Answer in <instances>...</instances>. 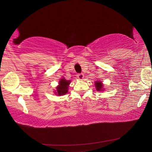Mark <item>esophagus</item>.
I'll list each match as a JSON object with an SVG mask.
<instances>
[{
  "instance_id": "34e87169",
  "label": "esophagus",
  "mask_w": 152,
  "mask_h": 152,
  "mask_svg": "<svg viewBox=\"0 0 152 152\" xmlns=\"http://www.w3.org/2000/svg\"><path fill=\"white\" fill-rule=\"evenodd\" d=\"M77 77H78V78L80 80H82L84 78V74H78Z\"/></svg>"
}]
</instances>
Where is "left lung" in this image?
Segmentation results:
<instances>
[{
	"instance_id": "left-lung-1",
	"label": "left lung",
	"mask_w": 152,
	"mask_h": 152,
	"mask_svg": "<svg viewBox=\"0 0 152 152\" xmlns=\"http://www.w3.org/2000/svg\"><path fill=\"white\" fill-rule=\"evenodd\" d=\"M95 87H96V91H102L103 90V84H102V82L101 81H96L95 82Z\"/></svg>"
}]
</instances>
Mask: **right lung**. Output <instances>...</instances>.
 I'll use <instances>...</instances> for the list:
<instances>
[{
    "mask_svg": "<svg viewBox=\"0 0 152 152\" xmlns=\"http://www.w3.org/2000/svg\"><path fill=\"white\" fill-rule=\"evenodd\" d=\"M70 80H66V79L61 78L59 82V85L56 87V94L58 96L66 94L68 91V86L70 83Z\"/></svg>",
    "mask_w": 152,
    "mask_h": 152,
    "instance_id": "add662e5",
    "label": "right lung"
}]
</instances>
